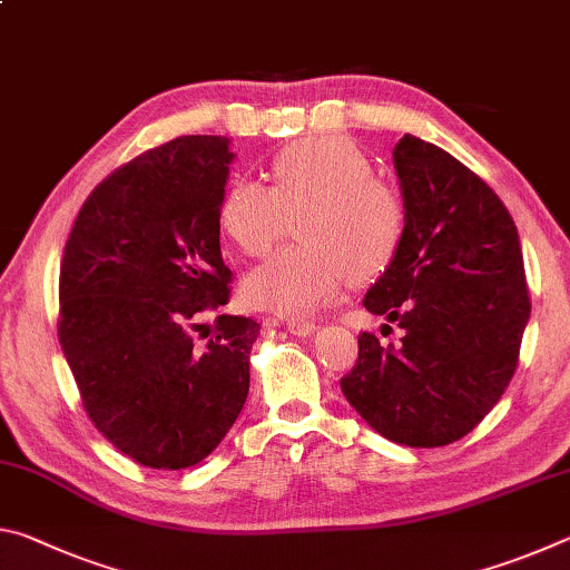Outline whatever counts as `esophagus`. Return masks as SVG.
I'll use <instances>...</instances> for the list:
<instances>
[{"label": "esophagus", "instance_id": "esophagus-1", "mask_svg": "<svg viewBox=\"0 0 570 570\" xmlns=\"http://www.w3.org/2000/svg\"><path fill=\"white\" fill-rule=\"evenodd\" d=\"M286 330L292 332L294 336H308L316 332V324L314 322H288Z\"/></svg>", "mask_w": 570, "mask_h": 570}]
</instances>
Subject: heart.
Wrapping results in <instances>:
<instances>
[{"instance_id": "obj_1", "label": "heart", "mask_w": 570, "mask_h": 570, "mask_svg": "<svg viewBox=\"0 0 570 570\" xmlns=\"http://www.w3.org/2000/svg\"><path fill=\"white\" fill-rule=\"evenodd\" d=\"M374 166L354 140L322 135L294 142L272 163V188L236 180L218 208L224 234L248 256H266L296 220L302 244L282 250L244 278L256 308L306 320L392 266L404 238L397 188L372 176Z\"/></svg>"}]
</instances>
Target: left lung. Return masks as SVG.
<instances>
[{
    "mask_svg": "<svg viewBox=\"0 0 570 570\" xmlns=\"http://www.w3.org/2000/svg\"><path fill=\"white\" fill-rule=\"evenodd\" d=\"M392 160L404 238L362 304L404 334L384 350L364 332L342 392L382 438L442 448L513 380L530 320L523 250L503 200L450 153L407 132Z\"/></svg>",
    "mask_w": 570,
    "mask_h": 570,
    "instance_id": "obj_1",
    "label": "left lung"
}]
</instances>
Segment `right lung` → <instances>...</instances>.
I'll use <instances>...</instances> for the list:
<instances>
[{"instance_id": "add662e5", "label": "right lung", "mask_w": 570, "mask_h": 570, "mask_svg": "<svg viewBox=\"0 0 570 570\" xmlns=\"http://www.w3.org/2000/svg\"><path fill=\"white\" fill-rule=\"evenodd\" d=\"M224 135H186L105 178L77 214L60 266V344L105 438L156 470L190 468L226 438L248 397L258 326L228 302L218 208L234 163Z\"/></svg>"}]
</instances>
